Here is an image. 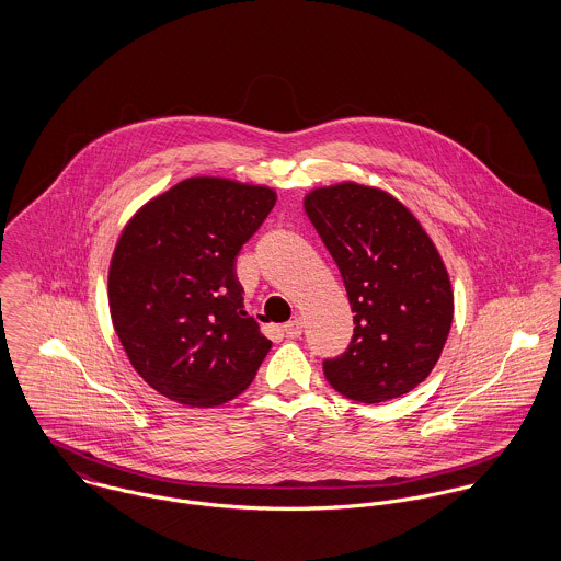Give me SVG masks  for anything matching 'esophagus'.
Here are the masks:
<instances>
[{
    "mask_svg": "<svg viewBox=\"0 0 561 561\" xmlns=\"http://www.w3.org/2000/svg\"><path fill=\"white\" fill-rule=\"evenodd\" d=\"M302 328H305V321L300 320V318H294V320L287 321V323L283 325V332H285L289 339H298V336L302 334Z\"/></svg>",
    "mask_w": 561,
    "mask_h": 561,
    "instance_id": "esophagus-1",
    "label": "esophagus"
}]
</instances>
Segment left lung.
Returning <instances> with one entry per match:
<instances>
[{"label":"left lung","instance_id":"8db88e82","mask_svg":"<svg viewBox=\"0 0 561 561\" xmlns=\"http://www.w3.org/2000/svg\"><path fill=\"white\" fill-rule=\"evenodd\" d=\"M354 313L347 352L323 360L325 380L363 403L396 400L434 369L454 320L447 267L393 194L343 181L305 196Z\"/></svg>","mask_w":561,"mask_h":561}]
</instances>
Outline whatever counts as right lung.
<instances>
[{"mask_svg":"<svg viewBox=\"0 0 561 561\" xmlns=\"http://www.w3.org/2000/svg\"><path fill=\"white\" fill-rule=\"evenodd\" d=\"M274 203L267 185L190 176L121 231L110 316L131 367L163 398L214 408L254 380L272 341L243 311L236 256Z\"/></svg>","mask_w":561,"mask_h":561,"instance_id":"add662e5","label":"right lung"}]
</instances>
